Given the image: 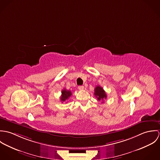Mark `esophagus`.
<instances>
[{
  "label": "esophagus",
  "mask_w": 160,
  "mask_h": 160,
  "mask_svg": "<svg viewBox=\"0 0 160 160\" xmlns=\"http://www.w3.org/2000/svg\"><path fill=\"white\" fill-rule=\"evenodd\" d=\"M78 89H79V90H81V91L83 90V89H84V86H78Z\"/></svg>",
  "instance_id": "34e87169"
}]
</instances>
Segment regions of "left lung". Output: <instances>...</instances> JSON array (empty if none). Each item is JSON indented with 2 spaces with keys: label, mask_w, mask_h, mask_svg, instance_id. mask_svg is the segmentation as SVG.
<instances>
[{
  "label": "left lung",
  "mask_w": 160,
  "mask_h": 160,
  "mask_svg": "<svg viewBox=\"0 0 160 160\" xmlns=\"http://www.w3.org/2000/svg\"><path fill=\"white\" fill-rule=\"evenodd\" d=\"M94 95L95 96V97L97 98V100L98 101H102V103L103 102V100L107 98V95L105 91L103 90V89L99 86H97L95 88V92H94Z\"/></svg>",
  "instance_id": "1"
}]
</instances>
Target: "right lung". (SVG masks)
I'll list each match as a JSON object with an SVG mask.
<instances>
[{"mask_svg": "<svg viewBox=\"0 0 160 160\" xmlns=\"http://www.w3.org/2000/svg\"><path fill=\"white\" fill-rule=\"evenodd\" d=\"M71 95H72V93L70 91L67 90L65 89L62 90V95H61V98H60L61 101L62 102H65L66 100H68L69 98L71 96Z\"/></svg>", "mask_w": 160, "mask_h": 160, "instance_id": "1", "label": "right lung"}]
</instances>
